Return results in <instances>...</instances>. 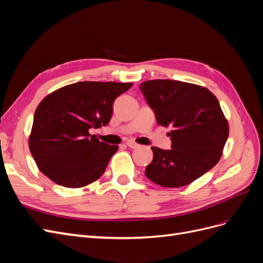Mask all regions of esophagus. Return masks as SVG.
Listing matches in <instances>:
<instances>
[{
  "instance_id": "34e87169",
  "label": "esophagus",
  "mask_w": 263,
  "mask_h": 263,
  "mask_svg": "<svg viewBox=\"0 0 263 263\" xmlns=\"http://www.w3.org/2000/svg\"><path fill=\"white\" fill-rule=\"evenodd\" d=\"M126 145L128 146L129 148H132V149H135V148H138V144H136V142H134V141H127L126 142Z\"/></svg>"
}]
</instances>
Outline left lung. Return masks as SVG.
Listing matches in <instances>:
<instances>
[{
    "instance_id": "1",
    "label": "left lung",
    "mask_w": 263,
    "mask_h": 263,
    "mask_svg": "<svg viewBox=\"0 0 263 263\" xmlns=\"http://www.w3.org/2000/svg\"><path fill=\"white\" fill-rule=\"evenodd\" d=\"M140 90L157 123L172 128L170 150L151 147L154 159L146 177L163 187H181L211 170L229 135L217 98L205 86L176 80L145 81Z\"/></svg>"
}]
</instances>
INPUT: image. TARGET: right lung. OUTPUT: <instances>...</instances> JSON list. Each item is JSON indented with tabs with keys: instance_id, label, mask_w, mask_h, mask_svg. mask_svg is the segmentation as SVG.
<instances>
[{
	"instance_id": "right-lung-1",
	"label": "right lung",
	"mask_w": 263,
	"mask_h": 263,
	"mask_svg": "<svg viewBox=\"0 0 263 263\" xmlns=\"http://www.w3.org/2000/svg\"><path fill=\"white\" fill-rule=\"evenodd\" d=\"M132 85L83 81L44 98L28 137L30 154L41 172L55 184L71 189L98 180L118 146L100 141L90 129L109 123L115 99Z\"/></svg>"
}]
</instances>
